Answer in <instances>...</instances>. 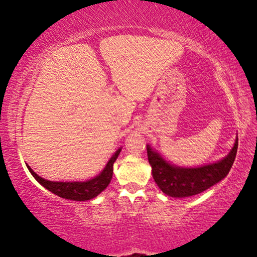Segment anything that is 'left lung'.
Here are the masks:
<instances>
[{
    "mask_svg": "<svg viewBox=\"0 0 257 257\" xmlns=\"http://www.w3.org/2000/svg\"><path fill=\"white\" fill-rule=\"evenodd\" d=\"M238 149V136L229 154L216 162L186 168L164 159L150 144L146 145L152 175L159 188L170 197L182 198L201 194L225 177L234 162Z\"/></svg>",
    "mask_w": 257,
    "mask_h": 257,
    "instance_id": "obj_1",
    "label": "left lung"
}]
</instances>
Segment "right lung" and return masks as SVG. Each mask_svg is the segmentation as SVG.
<instances>
[{
  "instance_id": "obj_1",
  "label": "right lung",
  "mask_w": 257,
  "mask_h": 257,
  "mask_svg": "<svg viewBox=\"0 0 257 257\" xmlns=\"http://www.w3.org/2000/svg\"><path fill=\"white\" fill-rule=\"evenodd\" d=\"M120 152L121 147L114 152V154L111 156L105 167L98 175L84 181H51L38 176L28 164L26 165L35 179L51 193L66 199L84 202L98 196L110 184L113 176V163L118 159Z\"/></svg>"
}]
</instances>
